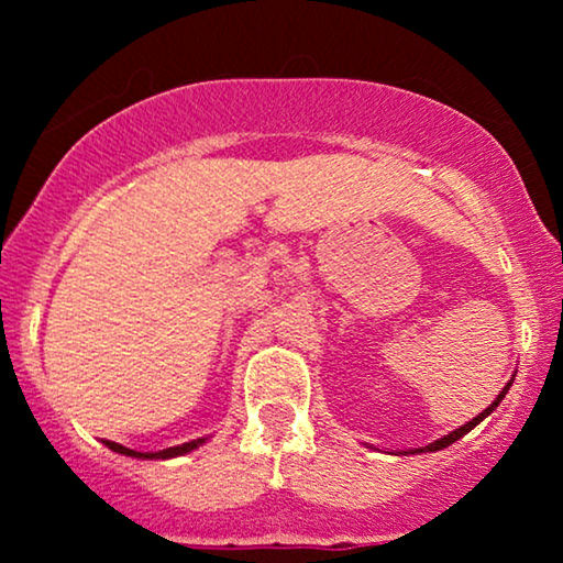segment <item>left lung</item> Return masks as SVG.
<instances>
[{
	"instance_id": "8db88e82",
	"label": "left lung",
	"mask_w": 563,
	"mask_h": 563,
	"mask_svg": "<svg viewBox=\"0 0 563 563\" xmlns=\"http://www.w3.org/2000/svg\"><path fill=\"white\" fill-rule=\"evenodd\" d=\"M510 387H512V379L505 384V389H503V391H499V395L495 397V402H492V405L487 407V410H482L479 415H476V418H474V420H468V422H466V426H461V428H456V430H453V433H449V435L438 438V441H433V443L422 445V449H415V451H402V453H433V451H443V449H449V445H451V443H456V441H459V438H464V435L468 433V430H474L476 426H479V422H482L484 418H487V415H489L492 410H495V407H497L499 402H503V397L507 395V389H510Z\"/></svg>"
}]
</instances>
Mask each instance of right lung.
Returning <instances> with one entry per match:
<instances>
[{"label":"right lung","instance_id":"1","mask_svg":"<svg viewBox=\"0 0 563 563\" xmlns=\"http://www.w3.org/2000/svg\"><path fill=\"white\" fill-rule=\"evenodd\" d=\"M207 441V438H197V441H189V443H181V445H172V449H164V451H151V453H141V451H133V449H125V445L114 443V441H104L107 449H112L114 453H122V456H133V459H174V456H184V453L199 449Z\"/></svg>","mask_w":563,"mask_h":563}]
</instances>
